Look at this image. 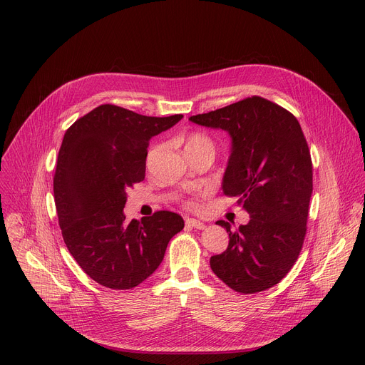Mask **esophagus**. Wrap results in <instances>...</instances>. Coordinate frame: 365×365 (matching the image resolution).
<instances>
[{
  "mask_svg": "<svg viewBox=\"0 0 365 365\" xmlns=\"http://www.w3.org/2000/svg\"><path fill=\"white\" fill-rule=\"evenodd\" d=\"M186 225L190 227V228H196V230H203L205 228V224L202 221H197V220H193V218H187Z\"/></svg>",
  "mask_w": 365,
  "mask_h": 365,
  "instance_id": "1",
  "label": "esophagus"
}]
</instances>
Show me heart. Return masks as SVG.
I'll use <instances>...</instances> for the list:
<instances>
[{
  "instance_id": "1",
  "label": "heart",
  "mask_w": 365,
  "mask_h": 365,
  "mask_svg": "<svg viewBox=\"0 0 365 365\" xmlns=\"http://www.w3.org/2000/svg\"><path fill=\"white\" fill-rule=\"evenodd\" d=\"M190 147H206V148L214 150V143H212V140L210 137H207L203 133H192L186 138V143H185V148H190ZM195 205L196 203L192 199L186 202L187 207H195Z\"/></svg>"
}]
</instances>
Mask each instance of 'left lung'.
Listing matches in <instances>:
<instances>
[{
	"label": "left lung",
	"mask_w": 365,
	"mask_h": 365,
	"mask_svg": "<svg viewBox=\"0 0 365 365\" xmlns=\"http://www.w3.org/2000/svg\"><path fill=\"white\" fill-rule=\"evenodd\" d=\"M189 120L230 133L232 151L222 189L251 217L238 231L217 222L230 232V242L211 257V269L235 292L267 290L296 263L307 228L314 173L300 124L283 107L255 95Z\"/></svg>",
	"instance_id": "obj_1"
}]
</instances>
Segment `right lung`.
I'll use <instances>...</instances> for the list:
<instances>
[{
    "label": "right lung",
    "mask_w": 365,
    "mask_h": 365,
    "mask_svg": "<svg viewBox=\"0 0 365 365\" xmlns=\"http://www.w3.org/2000/svg\"><path fill=\"white\" fill-rule=\"evenodd\" d=\"M182 118L145 117L103 103L65 133L53 178L59 227L76 263L102 286H138L160 266L169 241L185 227L170 211L141 222H127L123 212L127 189L144 180L150 138Z\"/></svg>",
    "instance_id": "right-lung-1"
}]
</instances>
